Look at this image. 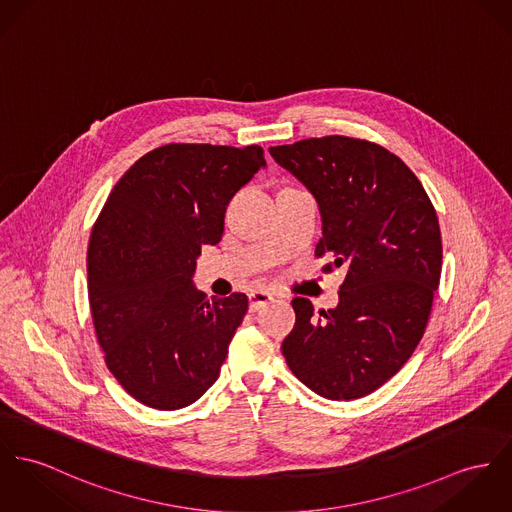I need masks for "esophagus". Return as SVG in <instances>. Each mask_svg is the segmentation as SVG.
I'll use <instances>...</instances> for the list:
<instances>
[{"mask_svg":"<svg viewBox=\"0 0 512 512\" xmlns=\"http://www.w3.org/2000/svg\"><path fill=\"white\" fill-rule=\"evenodd\" d=\"M271 300H273V294L267 292V290H253V292H249V312L261 310Z\"/></svg>","mask_w":512,"mask_h":512,"instance_id":"34e87169","label":"esophagus"}]
</instances>
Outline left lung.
<instances>
[{"label":"left lung","mask_w":512,"mask_h":512,"mask_svg":"<svg viewBox=\"0 0 512 512\" xmlns=\"http://www.w3.org/2000/svg\"><path fill=\"white\" fill-rule=\"evenodd\" d=\"M314 195L323 271L347 265L341 300L321 310L294 298L296 323L282 341L294 376L327 399H358L386 384L417 349L442 271L433 202L415 173L386 148L349 136L269 148Z\"/></svg>","instance_id":"1"}]
</instances>
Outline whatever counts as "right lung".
Here are the masks:
<instances>
[{
    "label": "right lung",
    "instance_id": "1",
    "mask_svg": "<svg viewBox=\"0 0 512 512\" xmlns=\"http://www.w3.org/2000/svg\"><path fill=\"white\" fill-rule=\"evenodd\" d=\"M265 167L261 146L167 144L138 159L107 198L87 247V294L107 368L140 403L173 411L220 376L247 296L193 286L202 245Z\"/></svg>",
    "mask_w": 512,
    "mask_h": 512
}]
</instances>
